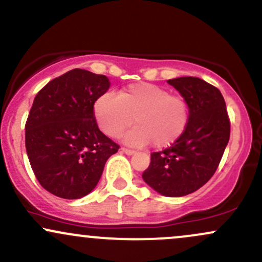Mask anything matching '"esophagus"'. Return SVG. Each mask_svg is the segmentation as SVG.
<instances>
[{"instance_id":"34e87169","label":"esophagus","mask_w":262,"mask_h":262,"mask_svg":"<svg viewBox=\"0 0 262 262\" xmlns=\"http://www.w3.org/2000/svg\"><path fill=\"white\" fill-rule=\"evenodd\" d=\"M120 151L126 154V155H134V154H136V151L130 150V149H126V148H122V149H120Z\"/></svg>"}]
</instances>
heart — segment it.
I'll use <instances>...</instances> for the list:
<instances>
[{"label":"heart","mask_w":262,"mask_h":262,"mask_svg":"<svg viewBox=\"0 0 262 262\" xmlns=\"http://www.w3.org/2000/svg\"><path fill=\"white\" fill-rule=\"evenodd\" d=\"M94 117L99 128L108 137L125 134L124 142L132 146L149 143L157 149L174 144L185 132L189 123V107L183 97L173 96L168 89L137 83L120 91L119 96L104 93L94 103Z\"/></svg>","instance_id":"b5f03b06"}]
</instances>
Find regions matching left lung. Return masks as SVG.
<instances>
[{
    "label": "left lung",
    "mask_w": 262,
    "mask_h": 262,
    "mask_svg": "<svg viewBox=\"0 0 262 262\" xmlns=\"http://www.w3.org/2000/svg\"><path fill=\"white\" fill-rule=\"evenodd\" d=\"M168 83L189 107V123L174 144L150 155L143 180L160 195L185 196L210 180L229 143L230 120L223 94L196 77H179Z\"/></svg>",
    "instance_id": "left-lung-1"
}]
</instances>
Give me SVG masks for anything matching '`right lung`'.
<instances>
[{
	"mask_svg": "<svg viewBox=\"0 0 262 262\" xmlns=\"http://www.w3.org/2000/svg\"><path fill=\"white\" fill-rule=\"evenodd\" d=\"M109 84L105 76L76 68L52 79L34 98L26 150L37 180L51 194L62 199L88 195L119 149L99 130L93 112Z\"/></svg>",
	"mask_w": 262,
	"mask_h": 262,
	"instance_id": "obj_1",
	"label": "right lung"
}]
</instances>
